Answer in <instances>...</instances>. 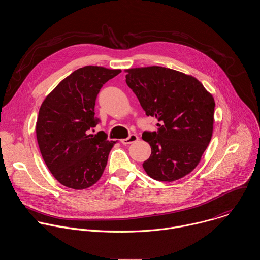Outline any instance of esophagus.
Wrapping results in <instances>:
<instances>
[{"label":"esophagus","mask_w":260,"mask_h":260,"mask_svg":"<svg viewBox=\"0 0 260 260\" xmlns=\"http://www.w3.org/2000/svg\"><path fill=\"white\" fill-rule=\"evenodd\" d=\"M139 140V137L137 136V135H131L128 138H126V139H122L121 140V143L122 144H124V145H127V144H132V143H135V142H137Z\"/></svg>","instance_id":"1"}]
</instances>
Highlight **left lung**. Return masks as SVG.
I'll use <instances>...</instances> for the list:
<instances>
[{"label":"left lung","mask_w":260,"mask_h":260,"mask_svg":"<svg viewBox=\"0 0 260 260\" xmlns=\"http://www.w3.org/2000/svg\"><path fill=\"white\" fill-rule=\"evenodd\" d=\"M126 84L147 116L155 117L157 132H144L151 155L143 164L148 176L172 182L200 164L213 134L215 101L194 77L152 66L125 70Z\"/></svg>","instance_id":"left-lung-1"}]
</instances>
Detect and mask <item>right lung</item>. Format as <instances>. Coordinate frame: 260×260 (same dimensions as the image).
Masks as SVG:
<instances>
[{"label": "right lung", "instance_id": "add662e5", "mask_svg": "<svg viewBox=\"0 0 260 260\" xmlns=\"http://www.w3.org/2000/svg\"><path fill=\"white\" fill-rule=\"evenodd\" d=\"M121 70L86 66L74 71L45 98L36 123L42 157L63 186L86 189L102 177L109 153L116 143L96 126V95L103 84ZM94 132V131H93Z\"/></svg>", "mask_w": 260, "mask_h": 260}]
</instances>
